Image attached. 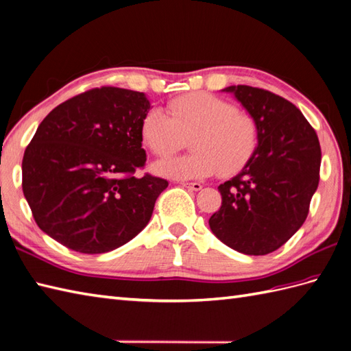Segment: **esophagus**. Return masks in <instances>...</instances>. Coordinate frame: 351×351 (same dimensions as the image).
Returning <instances> with one entry per match:
<instances>
[{"instance_id":"1","label":"esophagus","mask_w":351,"mask_h":351,"mask_svg":"<svg viewBox=\"0 0 351 351\" xmlns=\"http://www.w3.org/2000/svg\"><path fill=\"white\" fill-rule=\"evenodd\" d=\"M184 187H187V189L191 191H201L202 189V184L201 183H182Z\"/></svg>"}]
</instances>
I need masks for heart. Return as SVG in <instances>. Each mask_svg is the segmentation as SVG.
<instances>
[{
    "label": "heart",
    "instance_id": "b5f03b06",
    "mask_svg": "<svg viewBox=\"0 0 351 351\" xmlns=\"http://www.w3.org/2000/svg\"><path fill=\"white\" fill-rule=\"evenodd\" d=\"M168 111L153 107L141 121V136L153 155L167 158L189 138L191 153L153 165L155 173L176 180L240 173L259 144L258 121L211 92H189L168 102Z\"/></svg>",
    "mask_w": 351,
    "mask_h": 351
}]
</instances>
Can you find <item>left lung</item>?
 Returning <instances> with one entry per match:
<instances>
[{"label":"left lung","instance_id":"1","mask_svg":"<svg viewBox=\"0 0 351 351\" xmlns=\"http://www.w3.org/2000/svg\"><path fill=\"white\" fill-rule=\"evenodd\" d=\"M225 90L258 121L259 144L241 173L219 186L221 207L208 223L230 249L268 254L308 216L320 180V143L299 108L283 97L245 84Z\"/></svg>","mask_w":351,"mask_h":351}]
</instances>
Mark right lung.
<instances>
[{
  "instance_id": "1",
  "label": "right lung",
  "mask_w": 351,
  "mask_h": 351,
  "mask_svg": "<svg viewBox=\"0 0 351 351\" xmlns=\"http://www.w3.org/2000/svg\"><path fill=\"white\" fill-rule=\"evenodd\" d=\"M143 92L95 88L55 107L22 160V189L38 228L74 252L97 254L131 241L149 223L168 182L146 165Z\"/></svg>"
}]
</instances>
